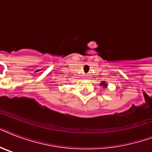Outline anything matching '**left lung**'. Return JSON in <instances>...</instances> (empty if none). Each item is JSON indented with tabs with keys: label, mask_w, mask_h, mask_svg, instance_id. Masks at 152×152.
Returning a JSON list of instances; mask_svg holds the SVG:
<instances>
[{
	"label": "left lung",
	"mask_w": 152,
	"mask_h": 152,
	"mask_svg": "<svg viewBox=\"0 0 152 152\" xmlns=\"http://www.w3.org/2000/svg\"><path fill=\"white\" fill-rule=\"evenodd\" d=\"M100 85L102 86L104 88H107V86H108V84L106 83V81H102L101 83H100Z\"/></svg>",
	"instance_id": "1"
}]
</instances>
